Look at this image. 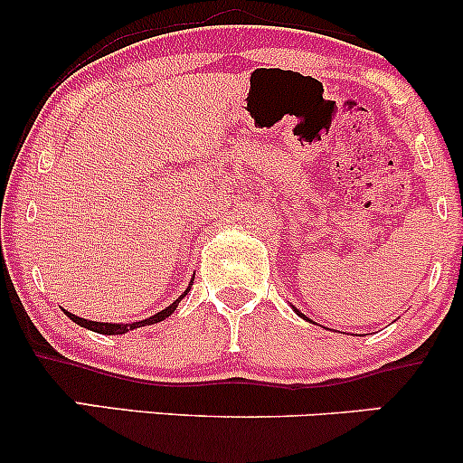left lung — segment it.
Returning a JSON list of instances; mask_svg holds the SVG:
<instances>
[{
  "instance_id": "obj_1",
  "label": "left lung",
  "mask_w": 463,
  "mask_h": 463,
  "mask_svg": "<svg viewBox=\"0 0 463 463\" xmlns=\"http://www.w3.org/2000/svg\"><path fill=\"white\" fill-rule=\"evenodd\" d=\"M296 313H298V316H300V317H305V316H302V313H300V311H298V309H296Z\"/></svg>"
}]
</instances>
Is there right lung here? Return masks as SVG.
Wrapping results in <instances>:
<instances>
[{
    "label": "right lung",
    "mask_w": 463,
    "mask_h": 463,
    "mask_svg": "<svg viewBox=\"0 0 463 463\" xmlns=\"http://www.w3.org/2000/svg\"><path fill=\"white\" fill-rule=\"evenodd\" d=\"M189 289L191 287H187V289H184V294L180 296L178 300H174L172 305L169 307H165L163 311H158V313H154L152 317H147V320H139V322H130V324H110V322H93V320H84V317H78V316H73V313H69V311H65L69 317H71L73 322L76 324H80V326H84V328H89V331H95V333H102V335H121V333H128V331H132V328H139V326H150V324H156V322H163L165 317H169L172 316L174 311H176V307H178V302L184 298V296L189 294Z\"/></svg>",
    "instance_id": "obj_1"
}]
</instances>
